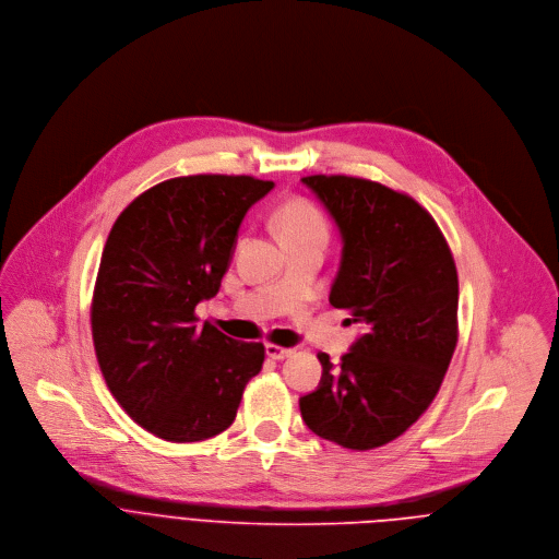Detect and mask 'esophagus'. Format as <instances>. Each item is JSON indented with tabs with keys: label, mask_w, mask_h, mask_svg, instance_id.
I'll return each mask as SVG.
<instances>
[{
	"label": "esophagus",
	"mask_w": 559,
	"mask_h": 559,
	"mask_svg": "<svg viewBox=\"0 0 559 559\" xmlns=\"http://www.w3.org/2000/svg\"><path fill=\"white\" fill-rule=\"evenodd\" d=\"M290 355H293V348H284V346H277V344H266V357L273 359V361H282Z\"/></svg>",
	"instance_id": "esophagus-1"
}]
</instances>
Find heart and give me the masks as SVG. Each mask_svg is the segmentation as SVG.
Listing matches in <instances>:
<instances>
[{"label":"heart","instance_id":"heart-1","mask_svg":"<svg viewBox=\"0 0 559 559\" xmlns=\"http://www.w3.org/2000/svg\"><path fill=\"white\" fill-rule=\"evenodd\" d=\"M275 222L284 242L328 238V219L323 211L306 198H293L284 202L275 215Z\"/></svg>","mask_w":559,"mask_h":559}]
</instances>
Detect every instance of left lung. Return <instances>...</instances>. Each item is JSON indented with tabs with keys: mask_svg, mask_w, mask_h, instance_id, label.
Instances as JSON below:
<instances>
[{
	"mask_svg": "<svg viewBox=\"0 0 559 559\" xmlns=\"http://www.w3.org/2000/svg\"><path fill=\"white\" fill-rule=\"evenodd\" d=\"M344 238L330 304L366 325L340 366L299 399L304 423L340 448L366 452L405 433L436 399L459 344V273L431 213L377 180L301 178Z\"/></svg>",
	"mask_w": 559,
	"mask_h": 559,
	"instance_id": "1",
	"label": "left lung"
}]
</instances>
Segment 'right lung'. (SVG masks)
I'll return each instance as SVG.
<instances>
[{
    "mask_svg": "<svg viewBox=\"0 0 559 559\" xmlns=\"http://www.w3.org/2000/svg\"><path fill=\"white\" fill-rule=\"evenodd\" d=\"M271 189L253 176L169 178L107 236L90 306L96 361L111 396L158 438L225 431L262 370L264 344L198 325L195 306L219 290L245 213Z\"/></svg>",
    "mask_w": 559,
    "mask_h": 559,
    "instance_id": "add662e5",
    "label": "right lung"
}]
</instances>
